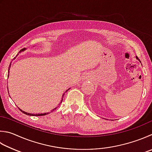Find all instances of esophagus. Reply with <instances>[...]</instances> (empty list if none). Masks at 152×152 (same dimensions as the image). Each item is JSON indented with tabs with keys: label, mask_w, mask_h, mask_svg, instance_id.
Masks as SVG:
<instances>
[{
	"label": "esophagus",
	"mask_w": 152,
	"mask_h": 152,
	"mask_svg": "<svg viewBox=\"0 0 152 152\" xmlns=\"http://www.w3.org/2000/svg\"><path fill=\"white\" fill-rule=\"evenodd\" d=\"M85 79H88V76H86V77H85Z\"/></svg>",
	"instance_id": "esophagus-1"
}]
</instances>
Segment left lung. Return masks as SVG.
<instances>
[{"label":"left lung","instance_id":"8db88e82","mask_svg":"<svg viewBox=\"0 0 152 152\" xmlns=\"http://www.w3.org/2000/svg\"><path fill=\"white\" fill-rule=\"evenodd\" d=\"M136 58L137 59H138V61H139L140 62H141V61H140V59H139L138 58V57H137V56H136Z\"/></svg>","mask_w":152,"mask_h":152}]
</instances>
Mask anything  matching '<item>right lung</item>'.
Listing matches in <instances>:
<instances>
[{"instance_id": "add662e5", "label": "right lung", "mask_w": 152, "mask_h": 152, "mask_svg": "<svg viewBox=\"0 0 152 152\" xmlns=\"http://www.w3.org/2000/svg\"><path fill=\"white\" fill-rule=\"evenodd\" d=\"M26 50V48H23V49L22 50H21L20 51H19V53H21L22 52V51H25ZM18 54H17V56H18ZM16 59V58H14L13 59ZM12 59V60H13ZM11 63H12V62H11ZM11 63H10V65H9V67H8V77H9V73H10V67H11ZM69 89H70V88H68V89L66 91H65V92H67V91L69 90ZM64 94H65V93H64V94H63V95H62V99H61V102H60V103H59V104H61V103L62 102V101H63V99H64ZM10 96V95H9ZM59 104L58 105V107H56V108H53V109L52 110H51V112H53V110H55L56 109V108H58V107H59ZM19 109H20V110L21 112H22V113H24V114H26V115H29V116H44V115H46V114H49V113H41V114H31V113H26V112H25V111H24V110H21L20 109V108H19Z\"/></svg>"}]
</instances>
